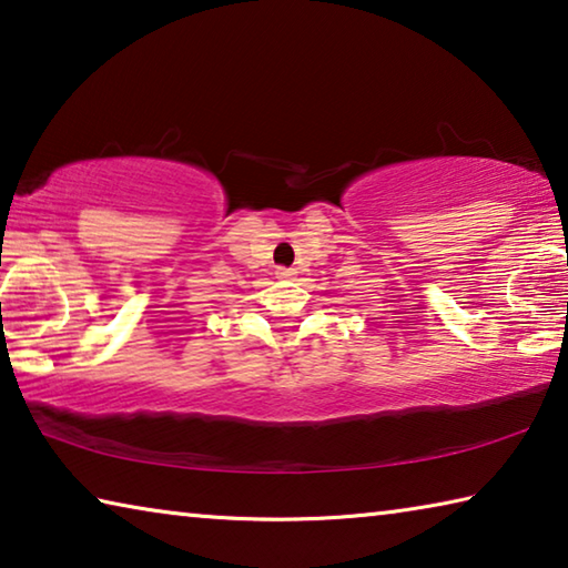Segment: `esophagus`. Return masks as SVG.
Segmentation results:
<instances>
[{
    "instance_id": "obj_1",
    "label": "esophagus",
    "mask_w": 568,
    "mask_h": 568,
    "mask_svg": "<svg viewBox=\"0 0 568 568\" xmlns=\"http://www.w3.org/2000/svg\"><path fill=\"white\" fill-rule=\"evenodd\" d=\"M275 275L281 277V281H293V277H295V271H293V267H277Z\"/></svg>"
}]
</instances>
